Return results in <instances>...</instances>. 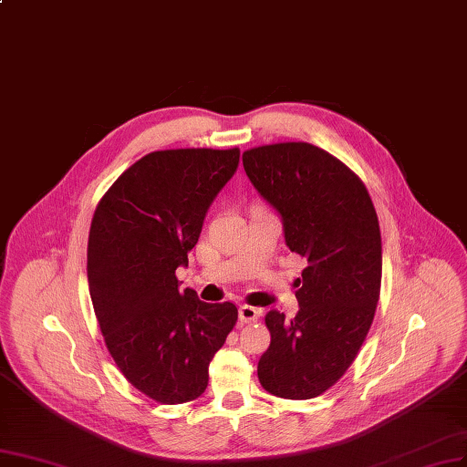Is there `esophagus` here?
<instances>
[{
  "mask_svg": "<svg viewBox=\"0 0 467 467\" xmlns=\"http://www.w3.org/2000/svg\"><path fill=\"white\" fill-rule=\"evenodd\" d=\"M262 316V310L260 308H254V306H248V305H243L238 308V318L243 324H254L258 322Z\"/></svg>",
  "mask_w": 467,
  "mask_h": 467,
  "instance_id": "obj_1",
  "label": "esophagus"
}]
</instances>
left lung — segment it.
I'll use <instances>...</instances> for the list:
<instances>
[{"label": "left lung", "mask_w": 467, "mask_h": 467, "mask_svg": "<svg viewBox=\"0 0 467 467\" xmlns=\"http://www.w3.org/2000/svg\"><path fill=\"white\" fill-rule=\"evenodd\" d=\"M243 164L281 215L289 250L308 262L295 318L265 314L272 343L258 379L277 398L310 400L341 379L370 329L382 281L379 217L363 180L316 145L254 147Z\"/></svg>", "instance_id": "1"}]
</instances>
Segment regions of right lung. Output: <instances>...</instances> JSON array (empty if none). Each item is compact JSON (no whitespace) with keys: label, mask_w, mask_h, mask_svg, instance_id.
Wrapping results in <instances>:
<instances>
[{"label":"right lung","mask_w":467,"mask_h":467,"mask_svg":"<svg viewBox=\"0 0 467 467\" xmlns=\"http://www.w3.org/2000/svg\"><path fill=\"white\" fill-rule=\"evenodd\" d=\"M238 159L236 147L153 151L95 209L87 277L100 332L128 382L159 403L205 392L209 363L238 318L233 303L207 305L176 279Z\"/></svg>","instance_id":"right-lung-1"}]
</instances>
